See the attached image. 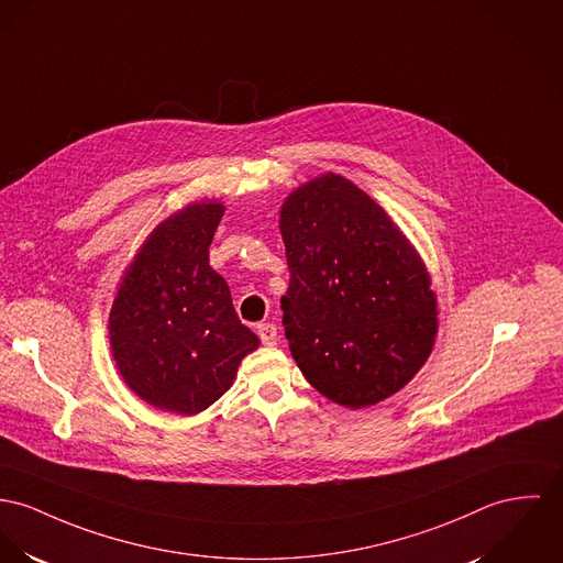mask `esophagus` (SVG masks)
Wrapping results in <instances>:
<instances>
[{"label":"esophagus","mask_w":563,"mask_h":563,"mask_svg":"<svg viewBox=\"0 0 563 563\" xmlns=\"http://www.w3.org/2000/svg\"><path fill=\"white\" fill-rule=\"evenodd\" d=\"M257 334H260L263 345H276V341H278V330H276L274 323H261L257 328Z\"/></svg>","instance_id":"esophagus-1"}]
</instances>
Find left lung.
<instances>
[{"instance_id": "8db88e82", "label": "left lung", "mask_w": 563, "mask_h": 563, "mask_svg": "<svg viewBox=\"0 0 563 563\" xmlns=\"http://www.w3.org/2000/svg\"><path fill=\"white\" fill-rule=\"evenodd\" d=\"M289 265L283 325L306 382L362 409L405 388L439 328L431 274L388 212L339 174H321L280 206Z\"/></svg>"}]
</instances>
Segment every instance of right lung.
I'll list each match as a JSON object with an SVG mask.
<instances>
[{
	"label": "right lung",
	"instance_id": "add662e5",
	"mask_svg": "<svg viewBox=\"0 0 563 563\" xmlns=\"http://www.w3.org/2000/svg\"><path fill=\"white\" fill-rule=\"evenodd\" d=\"M222 214L218 199H203L158 222L124 269L109 312L118 373L141 400L177 416L214 405L260 346L210 265Z\"/></svg>",
	"mask_w": 563,
	"mask_h": 563
}]
</instances>
